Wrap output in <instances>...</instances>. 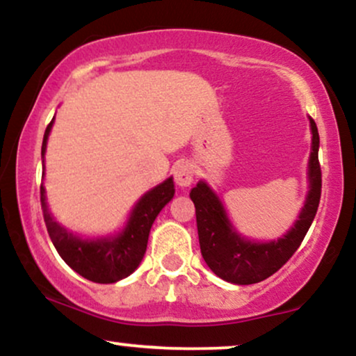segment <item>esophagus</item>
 <instances>
[{"label":"esophagus","instance_id":"obj_1","mask_svg":"<svg viewBox=\"0 0 356 356\" xmlns=\"http://www.w3.org/2000/svg\"><path fill=\"white\" fill-rule=\"evenodd\" d=\"M195 169L189 161H179L174 165V179L177 182V186L181 187H189L192 181H194Z\"/></svg>","mask_w":356,"mask_h":356}]
</instances>
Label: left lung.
Listing matches in <instances>:
<instances>
[{"label":"left lung","instance_id":"8db88e82","mask_svg":"<svg viewBox=\"0 0 356 356\" xmlns=\"http://www.w3.org/2000/svg\"><path fill=\"white\" fill-rule=\"evenodd\" d=\"M309 118L312 152L308 159V192L298 219L281 238L269 241L249 239L236 229L224 207L222 199L206 181H199L191 189L195 206L199 244L204 261L220 280L232 284H254L266 280L289 259L316 216L321 195V170L318 162L320 136L316 124Z\"/></svg>","mask_w":356,"mask_h":356}]
</instances>
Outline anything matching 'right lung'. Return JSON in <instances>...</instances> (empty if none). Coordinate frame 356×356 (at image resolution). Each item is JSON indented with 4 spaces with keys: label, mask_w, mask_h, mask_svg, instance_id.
Returning <instances> with one entry per match:
<instances>
[{
    "label": "right lung",
    "mask_w": 356,
    "mask_h": 356,
    "mask_svg": "<svg viewBox=\"0 0 356 356\" xmlns=\"http://www.w3.org/2000/svg\"><path fill=\"white\" fill-rule=\"evenodd\" d=\"M51 118L47 127L42 144V162H43V182H44V154H47L48 137L53 129ZM42 182V209L44 224L53 246L56 248L61 259L80 276L87 277L93 283H117L130 276L144 259L149 241L150 227H152L159 212L165 204L172 201L175 194L174 179L169 177L164 182L157 184L147 191L138 201L134 204L129 212L124 227L112 234L105 236H79L76 232L67 229L53 218L48 209L47 189Z\"/></svg>",
    "instance_id": "add662e5"
}]
</instances>
